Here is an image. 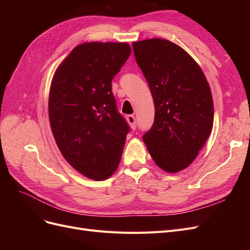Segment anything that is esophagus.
Returning <instances> with one entry per match:
<instances>
[{
	"label": "esophagus",
	"mask_w": 250,
	"mask_h": 250,
	"mask_svg": "<svg viewBox=\"0 0 250 250\" xmlns=\"http://www.w3.org/2000/svg\"><path fill=\"white\" fill-rule=\"evenodd\" d=\"M126 119H127V122L129 123L132 129H135V128H137V120H135V117L132 115H129L126 117Z\"/></svg>",
	"instance_id": "34e87169"
}]
</instances>
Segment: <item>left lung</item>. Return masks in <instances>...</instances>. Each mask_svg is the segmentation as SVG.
Here are the masks:
<instances>
[{
	"label": "left lung",
	"mask_w": 250,
	"mask_h": 250,
	"mask_svg": "<svg viewBox=\"0 0 250 250\" xmlns=\"http://www.w3.org/2000/svg\"><path fill=\"white\" fill-rule=\"evenodd\" d=\"M132 48L155 107L153 125L143 141L158 167L176 173L193 163L211 132L208 82L197 62L167 40L134 42Z\"/></svg>",
	"instance_id": "8db88e82"
}]
</instances>
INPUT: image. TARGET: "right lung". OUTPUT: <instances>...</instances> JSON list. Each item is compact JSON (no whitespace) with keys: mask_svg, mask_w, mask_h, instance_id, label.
Listing matches in <instances>:
<instances>
[{"mask_svg":"<svg viewBox=\"0 0 250 250\" xmlns=\"http://www.w3.org/2000/svg\"><path fill=\"white\" fill-rule=\"evenodd\" d=\"M130 53L126 42L79 44L52 79L49 119L55 142L65 161L90 179L112 175L130 131L111 92V80Z\"/></svg>","mask_w":250,"mask_h":250,"instance_id":"obj_1","label":"right lung"}]
</instances>
